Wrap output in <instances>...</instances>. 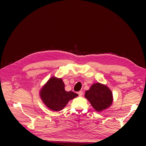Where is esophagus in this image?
<instances>
[{"instance_id": "esophagus-1", "label": "esophagus", "mask_w": 146, "mask_h": 146, "mask_svg": "<svg viewBox=\"0 0 146 146\" xmlns=\"http://www.w3.org/2000/svg\"><path fill=\"white\" fill-rule=\"evenodd\" d=\"M78 94L79 96H82L83 94V92L82 91H80L78 92Z\"/></svg>"}]
</instances>
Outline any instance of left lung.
<instances>
[{
  "label": "left lung",
  "mask_w": 146,
  "mask_h": 146,
  "mask_svg": "<svg viewBox=\"0 0 146 146\" xmlns=\"http://www.w3.org/2000/svg\"><path fill=\"white\" fill-rule=\"evenodd\" d=\"M85 97L98 112L108 108L113 102L111 90L107 85L100 83L92 85L90 89L86 91Z\"/></svg>",
  "instance_id": "obj_1"
}]
</instances>
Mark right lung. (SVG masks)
Returning a JSON list of instances; mask_svg holds the SVG:
<instances>
[{
  "label": "right lung",
  "mask_w": 146,
  "mask_h": 146,
  "mask_svg": "<svg viewBox=\"0 0 146 146\" xmlns=\"http://www.w3.org/2000/svg\"><path fill=\"white\" fill-rule=\"evenodd\" d=\"M61 78L52 77L39 91V96L43 104L52 111H59L63 110L69 101L78 96L72 91H66Z\"/></svg>",
  "instance_id": "1"
}]
</instances>
